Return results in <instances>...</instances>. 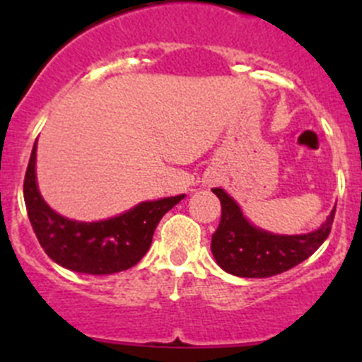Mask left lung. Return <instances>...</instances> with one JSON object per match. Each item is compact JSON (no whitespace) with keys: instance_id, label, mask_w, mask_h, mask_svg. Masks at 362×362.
I'll list each match as a JSON object with an SVG mask.
<instances>
[{"instance_id":"1","label":"left lung","mask_w":362,"mask_h":362,"mask_svg":"<svg viewBox=\"0 0 362 362\" xmlns=\"http://www.w3.org/2000/svg\"><path fill=\"white\" fill-rule=\"evenodd\" d=\"M214 194L221 199L222 215L211 235V254L224 272L245 279L279 275L308 259L329 236L337 211L334 206L327 221L308 235H272L250 226L222 189H214Z\"/></svg>"}]
</instances>
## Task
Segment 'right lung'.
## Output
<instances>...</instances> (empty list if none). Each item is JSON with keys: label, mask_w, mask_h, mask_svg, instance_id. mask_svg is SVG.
<instances>
[{"label": "right lung", "mask_w": 362, "mask_h": 362, "mask_svg": "<svg viewBox=\"0 0 362 362\" xmlns=\"http://www.w3.org/2000/svg\"><path fill=\"white\" fill-rule=\"evenodd\" d=\"M36 144L24 177V202L40 245L63 268L89 275H110L136 264L152 243L156 228L182 196L145 202L133 210L101 222L61 217L43 202L35 177Z\"/></svg>", "instance_id": "add662e5"}]
</instances>
